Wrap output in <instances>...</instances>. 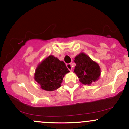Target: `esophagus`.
<instances>
[{"label":"esophagus","instance_id":"obj_1","mask_svg":"<svg viewBox=\"0 0 129 129\" xmlns=\"http://www.w3.org/2000/svg\"><path fill=\"white\" fill-rule=\"evenodd\" d=\"M66 66H67L68 69H69L70 71H72V64H71V63H69V64H66Z\"/></svg>","mask_w":129,"mask_h":129}]
</instances>
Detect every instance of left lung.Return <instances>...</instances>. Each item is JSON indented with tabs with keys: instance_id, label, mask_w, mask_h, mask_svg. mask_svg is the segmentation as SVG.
Instances as JSON below:
<instances>
[{
	"instance_id": "obj_1",
	"label": "left lung",
	"mask_w": 129,
	"mask_h": 129,
	"mask_svg": "<svg viewBox=\"0 0 129 129\" xmlns=\"http://www.w3.org/2000/svg\"><path fill=\"white\" fill-rule=\"evenodd\" d=\"M74 61L76 64L74 72L82 84L90 85L98 80L101 76V68L89 56L81 52L75 57Z\"/></svg>"
}]
</instances>
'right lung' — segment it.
I'll return each instance as SVG.
<instances>
[{
  "mask_svg": "<svg viewBox=\"0 0 129 129\" xmlns=\"http://www.w3.org/2000/svg\"><path fill=\"white\" fill-rule=\"evenodd\" d=\"M69 72L63 61L50 55L38 65L34 79L43 90L53 91L60 87L64 76Z\"/></svg>",
  "mask_w": 129,
  "mask_h": 129,
  "instance_id": "add662e5",
  "label": "right lung"
}]
</instances>
